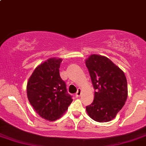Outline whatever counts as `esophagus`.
I'll list each match as a JSON object with an SVG mask.
<instances>
[{
  "mask_svg": "<svg viewBox=\"0 0 146 146\" xmlns=\"http://www.w3.org/2000/svg\"><path fill=\"white\" fill-rule=\"evenodd\" d=\"M81 95V89H78L77 92H76V95H75V96L76 97V98H79V97H80V95Z\"/></svg>",
  "mask_w": 146,
  "mask_h": 146,
  "instance_id": "1",
  "label": "esophagus"
}]
</instances>
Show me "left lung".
Wrapping results in <instances>:
<instances>
[{
	"mask_svg": "<svg viewBox=\"0 0 146 146\" xmlns=\"http://www.w3.org/2000/svg\"><path fill=\"white\" fill-rule=\"evenodd\" d=\"M85 61L95 90L93 102L86 106L88 115L99 123L111 121L127 98L125 73L106 56L92 54Z\"/></svg>",
	"mask_w": 146,
	"mask_h": 146,
	"instance_id": "1",
	"label": "left lung"
}]
</instances>
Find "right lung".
Instances as JSON below:
<instances>
[{
  "mask_svg": "<svg viewBox=\"0 0 146 146\" xmlns=\"http://www.w3.org/2000/svg\"><path fill=\"white\" fill-rule=\"evenodd\" d=\"M62 60L51 58L39 65L26 86L29 102L40 117L49 121L60 118L72 102L59 73Z\"/></svg>",
  "mask_w": 146,
  "mask_h": 146,
  "instance_id": "right-lung-1",
  "label": "right lung"
}]
</instances>
